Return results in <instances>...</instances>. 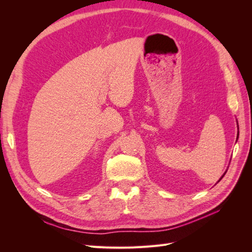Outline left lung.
<instances>
[{"mask_svg": "<svg viewBox=\"0 0 252 252\" xmlns=\"http://www.w3.org/2000/svg\"><path fill=\"white\" fill-rule=\"evenodd\" d=\"M225 173H226V172H225ZM225 173H224V174H225ZM223 177H224V175H223ZM223 177H222V178H223ZM222 178H220V180H222Z\"/></svg>", "mask_w": 252, "mask_h": 252, "instance_id": "8db88e82", "label": "left lung"}]
</instances>
